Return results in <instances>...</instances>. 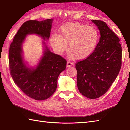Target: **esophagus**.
<instances>
[{
	"label": "esophagus",
	"instance_id": "34e87169",
	"mask_svg": "<svg viewBox=\"0 0 130 130\" xmlns=\"http://www.w3.org/2000/svg\"><path fill=\"white\" fill-rule=\"evenodd\" d=\"M73 65V63L71 62H70V61H68L67 63H66V66H67L68 68L69 67H70V66Z\"/></svg>",
	"mask_w": 130,
	"mask_h": 130
}]
</instances>
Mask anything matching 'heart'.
<instances>
[{
	"mask_svg": "<svg viewBox=\"0 0 130 130\" xmlns=\"http://www.w3.org/2000/svg\"><path fill=\"white\" fill-rule=\"evenodd\" d=\"M99 33L96 28L78 22H68L61 26L59 34L53 35L50 42L56 52L61 53L69 44L70 56L84 59L91 55L97 47Z\"/></svg>",
	"mask_w": 130,
	"mask_h": 130,
	"instance_id": "obj_1",
	"label": "heart"
}]
</instances>
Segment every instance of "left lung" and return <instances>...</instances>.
I'll use <instances>...</instances> for the list:
<instances>
[{"instance_id": "obj_1", "label": "left lung", "mask_w": 130, "mask_h": 130, "mask_svg": "<svg viewBox=\"0 0 130 130\" xmlns=\"http://www.w3.org/2000/svg\"><path fill=\"white\" fill-rule=\"evenodd\" d=\"M97 26L101 37L95 51L76 65L77 85L85 97L95 99L108 91L121 66L122 48L120 39L105 22L92 20Z\"/></svg>"}]
</instances>
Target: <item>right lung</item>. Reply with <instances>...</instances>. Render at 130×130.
Masks as SVG:
<instances>
[{
  "instance_id": "1",
  "label": "right lung",
  "mask_w": 130,
  "mask_h": 130,
  "mask_svg": "<svg viewBox=\"0 0 130 130\" xmlns=\"http://www.w3.org/2000/svg\"><path fill=\"white\" fill-rule=\"evenodd\" d=\"M53 19L25 22L15 35L10 46L9 67L13 80L24 93L37 101L49 98L56 91L58 78L66 68V61L51 52L45 41H48ZM36 34L43 40V54L38 64L29 67L25 61L22 45L26 37Z\"/></svg>"
}]
</instances>
